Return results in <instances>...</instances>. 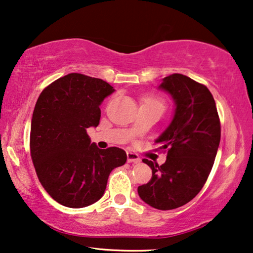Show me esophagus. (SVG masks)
Here are the masks:
<instances>
[{
	"label": "esophagus",
	"mask_w": 253,
	"mask_h": 253,
	"mask_svg": "<svg viewBox=\"0 0 253 253\" xmlns=\"http://www.w3.org/2000/svg\"><path fill=\"white\" fill-rule=\"evenodd\" d=\"M126 157H127V162L129 163H139L141 161V159L139 158L138 154H135L133 152H127Z\"/></svg>",
	"instance_id": "esophagus-1"
}]
</instances>
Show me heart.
<instances>
[{
    "label": "heart",
    "instance_id": "b5f03b06",
    "mask_svg": "<svg viewBox=\"0 0 253 253\" xmlns=\"http://www.w3.org/2000/svg\"><path fill=\"white\" fill-rule=\"evenodd\" d=\"M145 102H151V103H156V104H159V105L162 106L161 101L158 100V99H151V97H149V99L145 100Z\"/></svg>",
    "mask_w": 253,
    "mask_h": 253
}]
</instances>
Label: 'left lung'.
Instances as JSON below:
<instances>
[{"instance_id":"8db88e82","label":"left lung","mask_w":253,"mask_h":253,"mask_svg":"<svg viewBox=\"0 0 253 253\" xmlns=\"http://www.w3.org/2000/svg\"><path fill=\"white\" fill-rule=\"evenodd\" d=\"M158 88L174 102L171 122L154 141L168 150L167 160L158 166L144 159L152 178L138 193L150 207L172 210L201 191L218 152L221 127L213 96L203 84L175 73L162 79Z\"/></svg>"}]
</instances>
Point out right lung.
Returning a JSON list of instances; mask_svg holds the SVG:
<instances>
[{
    "label": "right lung",
    "instance_id": "add662e5",
    "mask_svg": "<svg viewBox=\"0 0 253 253\" xmlns=\"http://www.w3.org/2000/svg\"><path fill=\"white\" fill-rule=\"evenodd\" d=\"M115 90L101 79L70 73L44 88L31 121V157L40 182L60 205L84 208L100 200L122 149L91 143L88 127L100 123V105Z\"/></svg>",
    "mask_w": 253,
    "mask_h": 253
}]
</instances>
